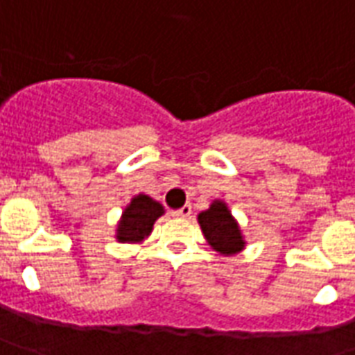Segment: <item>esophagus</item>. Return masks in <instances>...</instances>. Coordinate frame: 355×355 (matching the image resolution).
Here are the masks:
<instances>
[{
  "mask_svg": "<svg viewBox=\"0 0 355 355\" xmlns=\"http://www.w3.org/2000/svg\"><path fill=\"white\" fill-rule=\"evenodd\" d=\"M177 217H190V213H192V207L186 203V205H182L180 209H177V211H173Z\"/></svg>",
  "mask_w": 355,
  "mask_h": 355,
  "instance_id": "34e87169",
  "label": "esophagus"
}]
</instances>
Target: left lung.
I'll list each match as a JSON object with an SVG mask.
<instances>
[{
	"label": "left lung",
	"mask_w": 355,
	"mask_h": 355,
	"mask_svg": "<svg viewBox=\"0 0 355 355\" xmlns=\"http://www.w3.org/2000/svg\"><path fill=\"white\" fill-rule=\"evenodd\" d=\"M198 223L202 227L203 236L207 238L213 250H217L220 254H236L244 248V240H242L236 220L232 219V215L223 202L211 203L207 211L200 213Z\"/></svg>",
	"instance_id": "left-lung-1"
}]
</instances>
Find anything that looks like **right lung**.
I'll return each mask as SVG.
<instances>
[{"instance_id":"obj_1","label":"right lung","mask_w":355,"mask_h":355,"mask_svg":"<svg viewBox=\"0 0 355 355\" xmlns=\"http://www.w3.org/2000/svg\"><path fill=\"white\" fill-rule=\"evenodd\" d=\"M163 215V205L148 196H136L123 213L117 229L119 242H140L153 229V223Z\"/></svg>"}]
</instances>
